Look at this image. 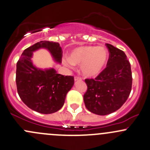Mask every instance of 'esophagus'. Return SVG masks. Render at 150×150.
Here are the masks:
<instances>
[{
	"instance_id": "1",
	"label": "esophagus",
	"mask_w": 150,
	"mask_h": 150,
	"mask_svg": "<svg viewBox=\"0 0 150 150\" xmlns=\"http://www.w3.org/2000/svg\"><path fill=\"white\" fill-rule=\"evenodd\" d=\"M74 80H75V81H81V78H80V77H75V78H74Z\"/></svg>"
}]
</instances>
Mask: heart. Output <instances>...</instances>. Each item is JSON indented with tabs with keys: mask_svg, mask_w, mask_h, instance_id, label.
Instances as JSON below:
<instances>
[{
	"mask_svg": "<svg viewBox=\"0 0 150 150\" xmlns=\"http://www.w3.org/2000/svg\"><path fill=\"white\" fill-rule=\"evenodd\" d=\"M108 60V51L104 47L82 46L74 49L69 58H64L62 62L68 67L74 64L81 65V72L86 78L97 76L103 71Z\"/></svg>",
	"mask_w": 150,
	"mask_h": 150,
	"instance_id": "1",
	"label": "heart"
}]
</instances>
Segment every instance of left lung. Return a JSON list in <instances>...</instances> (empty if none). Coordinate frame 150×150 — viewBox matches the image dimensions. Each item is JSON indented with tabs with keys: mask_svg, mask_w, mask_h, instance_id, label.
<instances>
[{
	"mask_svg": "<svg viewBox=\"0 0 150 150\" xmlns=\"http://www.w3.org/2000/svg\"><path fill=\"white\" fill-rule=\"evenodd\" d=\"M110 52L107 67L95 79H86L87 91L83 96L86 108L99 115L120 109L129 96L132 86L131 64L125 53L106 43Z\"/></svg>",
	"mask_w": 150,
	"mask_h": 150,
	"instance_id": "1",
	"label": "left lung"
}]
</instances>
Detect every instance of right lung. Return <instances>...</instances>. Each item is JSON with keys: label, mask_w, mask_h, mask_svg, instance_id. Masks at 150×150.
<instances>
[{"label": "right lung", "mask_w": 150, "mask_h": 150, "mask_svg": "<svg viewBox=\"0 0 150 150\" xmlns=\"http://www.w3.org/2000/svg\"><path fill=\"white\" fill-rule=\"evenodd\" d=\"M45 48L54 62L61 64L62 50L59 43L38 42L26 48L16 64V83L22 102L34 111L51 114L62 107L67 92L74 85L72 76H64L54 68L40 69L33 64V52Z\"/></svg>", "instance_id": "obj_1"}]
</instances>
